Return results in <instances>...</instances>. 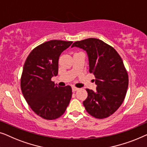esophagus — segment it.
<instances>
[{
  "mask_svg": "<svg viewBox=\"0 0 147 147\" xmlns=\"http://www.w3.org/2000/svg\"><path fill=\"white\" fill-rule=\"evenodd\" d=\"M72 89H73V92H75V91H76V90H78V89H79V88H77V87H76V86H73Z\"/></svg>",
  "mask_w": 147,
  "mask_h": 147,
  "instance_id": "34e87169",
  "label": "esophagus"
}]
</instances>
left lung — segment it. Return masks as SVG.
Returning a JSON list of instances; mask_svg holds the SVG:
<instances>
[{
	"instance_id": "1",
	"label": "left lung",
	"mask_w": 147,
	"mask_h": 147,
	"mask_svg": "<svg viewBox=\"0 0 147 147\" xmlns=\"http://www.w3.org/2000/svg\"><path fill=\"white\" fill-rule=\"evenodd\" d=\"M87 52L89 72L94 74L96 91L86 88L88 96L83 105L88 114L96 119L113 115L121 107L129 85V76L121 56L104 41L89 38L74 42Z\"/></svg>"
}]
</instances>
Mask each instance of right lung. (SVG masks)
<instances>
[{
  "label": "right lung",
  "instance_id": "1",
  "mask_svg": "<svg viewBox=\"0 0 147 147\" xmlns=\"http://www.w3.org/2000/svg\"><path fill=\"white\" fill-rule=\"evenodd\" d=\"M72 41L52 40L33 49L26 58L20 78L22 94L30 109L46 120L64 114L72 97V88L56 86L51 80L57 76L61 53Z\"/></svg>",
  "mask_w": 147,
  "mask_h": 147
}]
</instances>
